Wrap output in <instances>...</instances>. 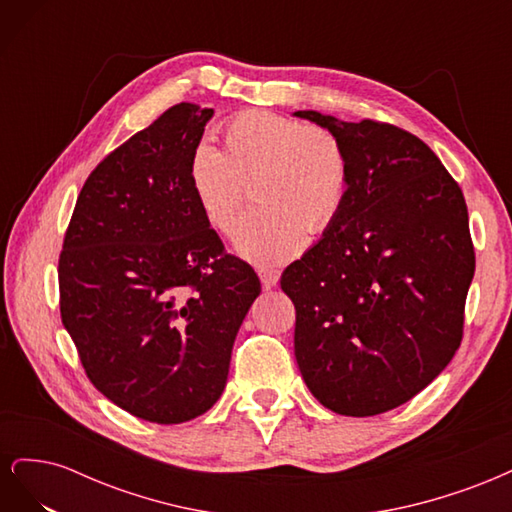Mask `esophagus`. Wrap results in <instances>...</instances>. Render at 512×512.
<instances>
[{
    "label": "esophagus",
    "instance_id": "esophagus-1",
    "mask_svg": "<svg viewBox=\"0 0 512 512\" xmlns=\"http://www.w3.org/2000/svg\"><path fill=\"white\" fill-rule=\"evenodd\" d=\"M258 277H260V282H262V288L269 290V288H273L277 282H280V271L262 267V269H258Z\"/></svg>",
    "mask_w": 512,
    "mask_h": 512
}]
</instances>
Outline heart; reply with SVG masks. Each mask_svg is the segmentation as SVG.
Returning a JSON list of instances; mask_svg holds the SVG:
<instances>
[{"label": "heart", "instance_id": "heart-1", "mask_svg": "<svg viewBox=\"0 0 512 512\" xmlns=\"http://www.w3.org/2000/svg\"><path fill=\"white\" fill-rule=\"evenodd\" d=\"M224 151L207 141L188 158V185L207 224L228 235L254 179L258 205L241 220L235 250L254 265H282L301 252L303 235H322L344 211L350 156L327 128L277 115L243 111L222 128Z\"/></svg>", "mask_w": 512, "mask_h": 512}]
</instances>
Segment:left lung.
I'll return each mask as SVG.
<instances>
[{
    "mask_svg": "<svg viewBox=\"0 0 512 512\" xmlns=\"http://www.w3.org/2000/svg\"><path fill=\"white\" fill-rule=\"evenodd\" d=\"M294 115L342 138L352 170L342 215L282 273L294 356L324 408L382 414L461 346L476 267L466 198L436 153L393 123Z\"/></svg>",
    "mask_w": 512,
    "mask_h": 512,
    "instance_id": "left-lung-1",
    "label": "left lung"
}]
</instances>
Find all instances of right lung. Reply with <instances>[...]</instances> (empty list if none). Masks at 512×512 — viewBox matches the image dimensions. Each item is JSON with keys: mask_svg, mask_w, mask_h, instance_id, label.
<instances>
[{"mask_svg": "<svg viewBox=\"0 0 512 512\" xmlns=\"http://www.w3.org/2000/svg\"><path fill=\"white\" fill-rule=\"evenodd\" d=\"M213 108L170 106L91 170L59 254L61 322L96 389L143 421L177 425L220 399L260 294L188 185Z\"/></svg>", "mask_w": 512, "mask_h": 512, "instance_id": "add662e5", "label": "right lung"}]
</instances>
